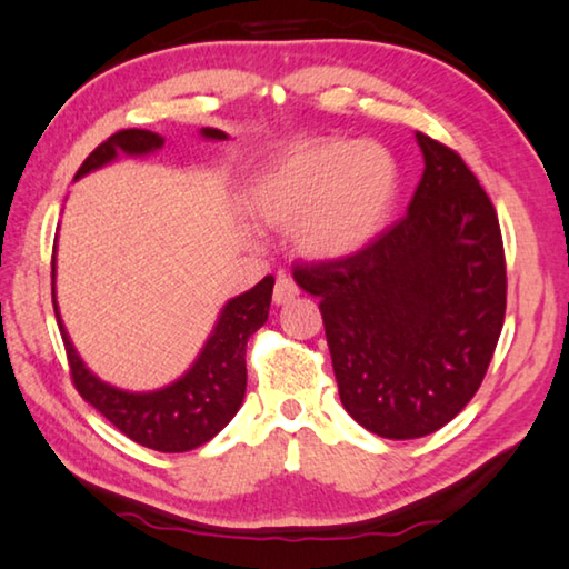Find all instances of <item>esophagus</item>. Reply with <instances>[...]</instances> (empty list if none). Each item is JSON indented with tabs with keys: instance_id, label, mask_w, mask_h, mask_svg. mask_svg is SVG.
<instances>
[{
	"instance_id": "34e87169",
	"label": "esophagus",
	"mask_w": 569,
	"mask_h": 569,
	"mask_svg": "<svg viewBox=\"0 0 569 569\" xmlns=\"http://www.w3.org/2000/svg\"><path fill=\"white\" fill-rule=\"evenodd\" d=\"M296 296H299V286H296V281L291 276H278L276 278V288H273V301L278 306H283L288 301H293Z\"/></svg>"
}]
</instances>
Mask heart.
<instances>
[{"instance_id":"heart-1","label":"heart","mask_w":569,"mask_h":569,"mask_svg":"<svg viewBox=\"0 0 569 569\" xmlns=\"http://www.w3.org/2000/svg\"><path fill=\"white\" fill-rule=\"evenodd\" d=\"M395 197L398 167L385 147L319 139L260 167L246 189V210L266 228H291L306 256L341 260L377 240Z\"/></svg>"}]
</instances>
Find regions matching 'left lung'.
<instances>
[{
	"label": "left lung",
	"instance_id": "1",
	"mask_svg": "<svg viewBox=\"0 0 569 569\" xmlns=\"http://www.w3.org/2000/svg\"><path fill=\"white\" fill-rule=\"evenodd\" d=\"M426 159L408 214L355 256L296 266L319 296L345 410L380 438L443 428L483 382L507 311L499 218L453 149Z\"/></svg>",
	"mask_w": 569,
	"mask_h": 569
}]
</instances>
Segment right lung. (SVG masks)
<instances>
[{"mask_svg": "<svg viewBox=\"0 0 569 569\" xmlns=\"http://www.w3.org/2000/svg\"><path fill=\"white\" fill-rule=\"evenodd\" d=\"M200 133L207 141L228 139V133L220 129H202ZM161 147H164V139L154 131L123 129L108 137L80 164L76 179L111 164L119 154L147 157ZM273 283V276H266L250 291L222 306L218 323H214L210 339L204 341L200 357L179 380L161 390L129 392L96 377L76 351L58 311L56 256H52V306H56V319L68 351L76 390L133 443L161 450V453H184V450L204 446L236 418L242 398H246V347L248 339L268 319Z\"/></svg>", "mask_w": 569, "mask_h": 569, "instance_id": "obj_1", "label": "right lung"}]
</instances>
